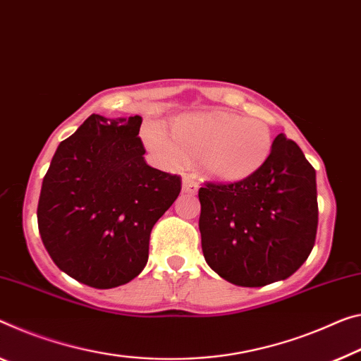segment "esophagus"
Here are the masks:
<instances>
[{"label": "esophagus", "instance_id": "esophagus-1", "mask_svg": "<svg viewBox=\"0 0 361 361\" xmlns=\"http://www.w3.org/2000/svg\"><path fill=\"white\" fill-rule=\"evenodd\" d=\"M182 190H184L185 193H190V195H193V193L198 190V182L193 179V177L185 176L184 179H182Z\"/></svg>", "mask_w": 361, "mask_h": 361}]
</instances>
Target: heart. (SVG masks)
<instances>
[{"instance_id": "b5f03b06", "label": "heart", "mask_w": 361, "mask_h": 361, "mask_svg": "<svg viewBox=\"0 0 361 361\" xmlns=\"http://www.w3.org/2000/svg\"><path fill=\"white\" fill-rule=\"evenodd\" d=\"M173 138L159 127L147 130V143L166 164L179 166L200 158V168L219 182L247 179L262 168L273 148L269 126L259 119H243L223 113H197L177 118Z\"/></svg>"}]
</instances>
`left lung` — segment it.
Wrapping results in <instances>:
<instances>
[{
  "label": "left lung",
  "instance_id": "left-lung-1",
  "mask_svg": "<svg viewBox=\"0 0 361 361\" xmlns=\"http://www.w3.org/2000/svg\"><path fill=\"white\" fill-rule=\"evenodd\" d=\"M202 250L214 273L242 287L287 279L307 262L318 229L316 173L300 147L279 134L247 179L198 190Z\"/></svg>",
  "mask_w": 361,
  "mask_h": 361
}]
</instances>
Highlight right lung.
Segmentation results:
<instances>
[{
  "label": "right lung",
  "mask_w": 361,
  "mask_h": 361,
  "mask_svg": "<svg viewBox=\"0 0 361 361\" xmlns=\"http://www.w3.org/2000/svg\"><path fill=\"white\" fill-rule=\"evenodd\" d=\"M140 126V116H88L59 143L43 177V245L61 271L95 289L142 273L153 226L180 193L179 176L147 164Z\"/></svg>",
  "instance_id": "obj_1"
}]
</instances>
